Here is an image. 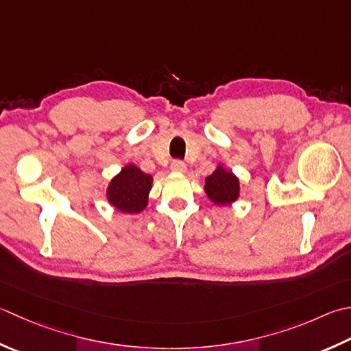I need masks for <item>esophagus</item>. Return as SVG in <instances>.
Here are the masks:
<instances>
[{
  "label": "esophagus",
  "instance_id": "1",
  "mask_svg": "<svg viewBox=\"0 0 351 351\" xmlns=\"http://www.w3.org/2000/svg\"><path fill=\"white\" fill-rule=\"evenodd\" d=\"M170 167L173 171H185V170H187V166H185V162L181 161V160H175L173 162H171Z\"/></svg>",
  "mask_w": 351,
  "mask_h": 351
}]
</instances>
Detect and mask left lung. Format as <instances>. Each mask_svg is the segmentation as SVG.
I'll list each match as a JSON object with an SVG mask.
<instances>
[{"mask_svg":"<svg viewBox=\"0 0 351 351\" xmlns=\"http://www.w3.org/2000/svg\"><path fill=\"white\" fill-rule=\"evenodd\" d=\"M205 191L208 197L217 205L234 202L239 197V180L222 167H217L205 180Z\"/></svg>","mask_w":351,"mask_h":351,"instance_id":"obj_1","label":"left lung"}]
</instances>
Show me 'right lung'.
<instances>
[{"label": "right lung", "instance_id": "add662e5", "mask_svg": "<svg viewBox=\"0 0 351 351\" xmlns=\"http://www.w3.org/2000/svg\"><path fill=\"white\" fill-rule=\"evenodd\" d=\"M152 176L135 166H126L108 187V201L123 213H140L147 205Z\"/></svg>", "mask_w": 351, "mask_h": 351}]
</instances>
